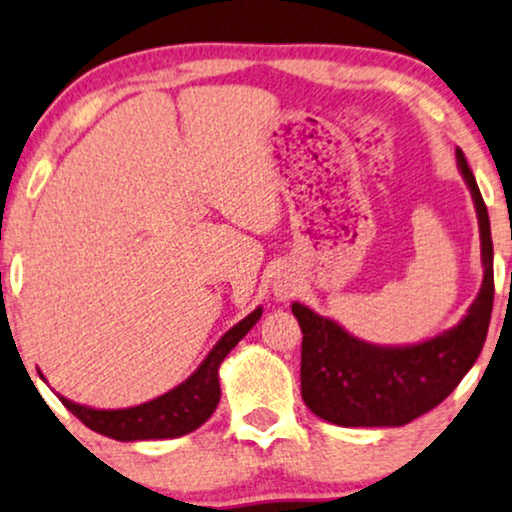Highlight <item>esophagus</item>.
Here are the masks:
<instances>
[{
    "label": "esophagus",
    "mask_w": 512,
    "mask_h": 512,
    "mask_svg": "<svg viewBox=\"0 0 512 512\" xmlns=\"http://www.w3.org/2000/svg\"><path fill=\"white\" fill-rule=\"evenodd\" d=\"M290 290H293V283H286V281L274 283V293H276V297H281V300L290 295Z\"/></svg>",
    "instance_id": "obj_1"
}]
</instances>
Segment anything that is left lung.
Instances as JSON below:
<instances>
[{
  "instance_id": "obj_1",
  "label": "left lung",
  "mask_w": 512,
  "mask_h": 512,
  "mask_svg": "<svg viewBox=\"0 0 512 512\" xmlns=\"http://www.w3.org/2000/svg\"><path fill=\"white\" fill-rule=\"evenodd\" d=\"M456 163L477 210L482 288L449 331L416 345H373L340 323L293 302L302 328V399L309 411L342 428H399L449 397L480 357L494 307V245L489 212L461 148Z\"/></svg>"
}]
</instances>
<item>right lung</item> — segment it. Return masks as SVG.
Here are the masks:
<instances>
[{"label": "right lung", "mask_w": 512, "mask_h": 512, "mask_svg": "<svg viewBox=\"0 0 512 512\" xmlns=\"http://www.w3.org/2000/svg\"><path fill=\"white\" fill-rule=\"evenodd\" d=\"M262 307L229 328L208 357L203 359L184 383L174 390L160 394L146 404L132 409H92V406L75 404L58 394L63 406L82 420L89 430L99 432L118 442H141V439H174L198 430L200 425L215 413L219 404V366L226 354L241 342L252 326L260 321Z\"/></svg>", "instance_id": "obj_1"}]
</instances>
